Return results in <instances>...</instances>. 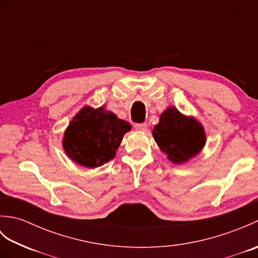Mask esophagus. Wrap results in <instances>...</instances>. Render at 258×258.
<instances>
[{
	"instance_id": "obj_1",
	"label": "esophagus",
	"mask_w": 258,
	"mask_h": 258,
	"mask_svg": "<svg viewBox=\"0 0 258 258\" xmlns=\"http://www.w3.org/2000/svg\"><path fill=\"white\" fill-rule=\"evenodd\" d=\"M134 127H135V130H138V131H146L147 130V124L146 123H139V124H135Z\"/></svg>"
}]
</instances>
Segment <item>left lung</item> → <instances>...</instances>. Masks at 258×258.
I'll list each match as a JSON object with an SVG mask.
<instances>
[{
  "instance_id": "8db88e82",
  "label": "left lung",
  "mask_w": 258,
  "mask_h": 258,
  "mask_svg": "<svg viewBox=\"0 0 258 258\" xmlns=\"http://www.w3.org/2000/svg\"><path fill=\"white\" fill-rule=\"evenodd\" d=\"M153 136L161 151L175 164L187 162L199 154L206 142L200 122L185 116L175 107H168L162 113L160 123L153 130Z\"/></svg>"
}]
</instances>
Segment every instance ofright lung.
<instances>
[{
    "label": "right lung",
    "instance_id": "1",
    "mask_svg": "<svg viewBox=\"0 0 258 258\" xmlns=\"http://www.w3.org/2000/svg\"><path fill=\"white\" fill-rule=\"evenodd\" d=\"M132 128L114 113L100 108L83 107L75 115L64 133L63 147L79 165L94 168L115 156L126 132Z\"/></svg>",
    "mask_w": 258,
    "mask_h": 258
}]
</instances>
